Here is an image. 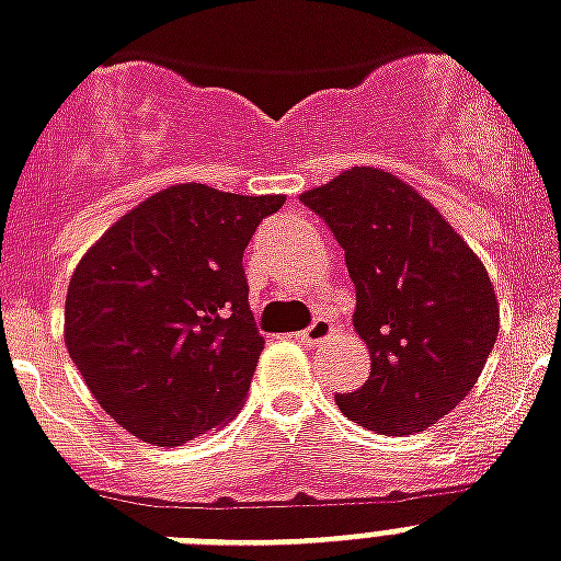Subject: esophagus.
I'll return each instance as SVG.
<instances>
[{"label":"esophagus","mask_w":561,"mask_h":561,"mask_svg":"<svg viewBox=\"0 0 561 561\" xmlns=\"http://www.w3.org/2000/svg\"><path fill=\"white\" fill-rule=\"evenodd\" d=\"M336 325L331 320H325V317H320V320H313L311 325L305 328L302 334H299V340H302L305 345H322L328 343L331 336H334Z\"/></svg>","instance_id":"obj_1"}]
</instances>
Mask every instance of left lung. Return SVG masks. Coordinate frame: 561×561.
Here are the masks:
<instances>
[{"label": "left lung", "instance_id": "8db88e82", "mask_svg": "<svg viewBox=\"0 0 561 561\" xmlns=\"http://www.w3.org/2000/svg\"><path fill=\"white\" fill-rule=\"evenodd\" d=\"M299 198L345 250L354 331L371 354L368 380L336 407L380 435L438 423L470 394L499 336L484 262L435 204L377 167H352Z\"/></svg>", "mask_w": 561, "mask_h": 561}]
</instances>
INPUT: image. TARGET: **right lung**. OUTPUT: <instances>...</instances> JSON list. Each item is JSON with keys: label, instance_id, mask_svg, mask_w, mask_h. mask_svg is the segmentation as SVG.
Instances as JSON below:
<instances>
[{"label": "right lung", "instance_id": "1", "mask_svg": "<svg viewBox=\"0 0 561 561\" xmlns=\"http://www.w3.org/2000/svg\"><path fill=\"white\" fill-rule=\"evenodd\" d=\"M282 204L285 195L167 186L80 259L66 348L103 412L144 444L181 446L239 414L265 348L241 256Z\"/></svg>", "mask_w": 561, "mask_h": 561}]
</instances>
